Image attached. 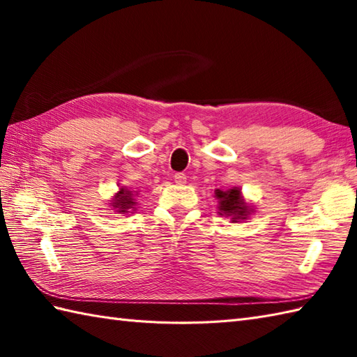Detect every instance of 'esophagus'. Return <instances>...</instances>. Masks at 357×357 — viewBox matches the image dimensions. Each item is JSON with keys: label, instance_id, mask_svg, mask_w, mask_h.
<instances>
[{"label": "esophagus", "instance_id": "esophagus-1", "mask_svg": "<svg viewBox=\"0 0 357 357\" xmlns=\"http://www.w3.org/2000/svg\"><path fill=\"white\" fill-rule=\"evenodd\" d=\"M174 183H176L178 185H184V184H187V176L184 173H176L174 174Z\"/></svg>", "mask_w": 357, "mask_h": 357}]
</instances>
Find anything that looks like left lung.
<instances>
[{
  "instance_id": "left-lung-1",
  "label": "left lung",
  "mask_w": 357,
  "mask_h": 357,
  "mask_svg": "<svg viewBox=\"0 0 357 357\" xmlns=\"http://www.w3.org/2000/svg\"><path fill=\"white\" fill-rule=\"evenodd\" d=\"M218 199V215L230 218V222H244L255 213L252 204L245 201L239 187H231L229 190H215Z\"/></svg>"
}]
</instances>
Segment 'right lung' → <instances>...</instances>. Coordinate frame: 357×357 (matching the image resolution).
Listing matches in <instances>:
<instances>
[{
    "label": "right lung",
    "mask_w": 357,
    "mask_h": 357,
    "mask_svg": "<svg viewBox=\"0 0 357 357\" xmlns=\"http://www.w3.org/2000/svg\"><path fill=\"white\" fill-rule=\"evenodd\" d=\"M138 190H132V188L127 187H119L118 193H115V196H112V199L109 202V206L112 210H115L116 213L121 215H128L133 213L136 210V196H138Z\"/></svg>",
    "instance_id": "add662e5"
}]
</instances>
